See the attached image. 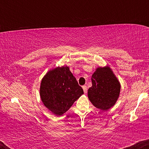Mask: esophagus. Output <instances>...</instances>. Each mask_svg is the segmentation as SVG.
<instances>
[{"label": "esophagus", "instance_id": "1", "mask_svg": "<svg viewBox=\"0 0 149 149\" xmlns=\"http://www.w3.org/2000/svg\"><path fill=\"white\" fill-rule=\"evenodd\" d=\"M83 91H84V93L87 94V92H88V88H87L86 85H83Z\"/></svg>", "mask_w": 149, "mask_h": 149}]
</instances>
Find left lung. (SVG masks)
<instances>
[{"label": "left lung", "instance_id": "1", "mask_svg": "<svg viewBox=\"0 0 149 149\" xmlns=\"http://www.w3.org/2000/svg\"><path fill=\"white\" fill-rule=\"evenodd\" d=\"M92 87L88 89L91 103L101 110H107L116 104L120 84L109 66L97 68L92 76Z\"/></svg>", "mask_w": 149, "mask_h": 149}]
</instances>
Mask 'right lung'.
Masks as SVG:
<instances>
[{"label": "right lung", "instance_id": "add662e5", "mask_svg": "<svg viewBox=\"0 0 149 149\" xmlns=\"http://www.w3.org/2000/svg\"><path fill=\"white\" fill-rule=\"evenodd\" d=\"M83 94V90L68 66L50 70L42 79L40 98L49 111L61 116Z\"/></svg>", "mask_w": 149, "mask_h": 149}]
</instances>
